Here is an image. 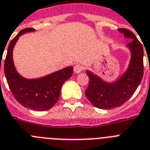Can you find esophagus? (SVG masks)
I'll return each instance as SVG.
<instances>
[{"instance_id":"obj_1","label":"esophagus","mask_w":150,"mask_h":150,"mask_svg":"<svg viewBox=\"0 0 150 150\" xmlns=\"http://www.w3.org/2000/svg\"><path fill=\"white\" fill-rule=\"evenodd\" d=\"M82 71H83V66L81 65V64H77L75 67H74V71H75V73H76V74H79V73L81 72Z\"/></svg>"}]
</instances>
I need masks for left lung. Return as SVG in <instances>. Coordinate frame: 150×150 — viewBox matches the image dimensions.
Here are the masks:
<instances>
[{
    "instance_id": "left-lung-1",
    "label": "left lung",
    "mask_w": 150,
    "mask_h": 150,
    "mask_svg": "<svg viewBox=\"0 0 150 150\" xmlns=\"http://www.w3.org/2000/svg\"><path fill=\"white\" fill-rule=\"evenodd\" d=\"M126 38H131L127 47L131 52V59L127 70L116 81L107 82L90 71H86L89 84L86 96L95 107L110 109L119 107L131 98L139 86L143 76V47L136 35L126 28H119Z\"/></svg>"
}]
</instances>
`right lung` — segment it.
<instances>
[{"label":"right lung","mask_w":150,"mask_h":150,"mask_svg":"<svg viewBox=\"0 0 150 150\" xmlns=\"http://www.w3.org/2000/svg\"><path fill=\"white\" fill-rule=\"evenodd\" d=\"M35 31L31 28L23 29L11 41L4 62V74L11 92L18 103L32 110L46 111L58 102L62 85L72 75L73 67H66L39 79L22 77L14 67L13 49L21 35Z\"/></svg>","instance_id":"right-lung-1"}]
</instances>
